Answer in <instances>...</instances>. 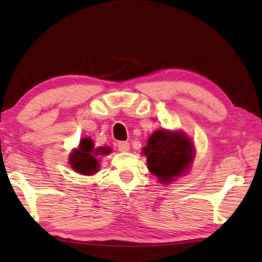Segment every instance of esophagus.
Wrapping results in <instances>:
<instances>
[{
  "label": "esophagus",
  "mask_w": 262,
  "mask_h": 262,
  "mask_svg": "<svg viewBox=\"0 0 262 262\" xmlns=\"http://www.w3.org/2000/svg\"><path fill=\"white\" fill-rule=\"evenodd\" d=\"M129 148H130V145H129V143H128V142H126V141L118 142V149L120 150V151H128Z\"/></svg>",
  "instance_id": "1"
}]
</instances>
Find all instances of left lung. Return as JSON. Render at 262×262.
Here are the masks:
<instances>
[{
    "instance_id": "left-lung-1",
    "label": "left lung",
    "mask_w": 262,
    "mask_h": 262,
    "mask_svg": "<svg viewBox=\"0 0 262 262\" xmlns=\"http://www.w3.org/2000/svg\"><path fill=\"white\" fill-rule=\"evenodd\" d=\"M148 168L161 183H168L189 168L194 158L190 140L183 133L159 129L148 139L143 149Z\"/></svg>"
}]
</instances>
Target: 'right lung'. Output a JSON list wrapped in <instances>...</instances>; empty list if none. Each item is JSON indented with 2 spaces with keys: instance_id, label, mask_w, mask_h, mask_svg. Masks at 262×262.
Instances as JSON below:
<instances>
[{
  "instance_id": "add662e5",
  "label": "right lung",
  "mask_w": 262,
  "mask_h": 262,
  "mask_svg": "<svg viewBox=\"0 0 262 262\" xmlns=\"http://www.w3.org/2000/svg\"><path fill=\"white\" fill-rule=\"evenodd\" d=\"M94 142L91 139H83L79 143V148L72 156L69 163L75 171L82 174H92L98 171V162L95 157L98 154H108V148L94 149Z\"/></svg>"
}]
</instances>
